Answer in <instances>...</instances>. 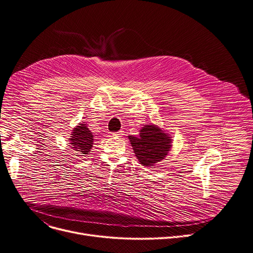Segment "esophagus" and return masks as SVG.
<instances>
[{
	"label": "esophagus",
	"mask_w": 253,
	"mask_h": 253,
	"mask_svg": "<svg viewBox=\"0 0 253 253\" xmlns=\"http://www.w3.org/2000/svg\"><path fill=\"white\" fill-rule=\"evenodd\" d=\"M123 134V132L122 131H119V132H116V133H113V135L114 136H121Z\"/></svg>",
	"instance_id": "esophagus-1"
}]
</instances>
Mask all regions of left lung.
I'll return each instance as SVG.
<instances>
[{
    "instance_id": "1",
    "label": "left lung",
    "mask_w": 253,
    "mask_h": 253,
    "mask_svg": "<svg viewBox=\"0 0 253 253\" xmlns=\"http://www.w3.org/2000/svg\"><path fill=\"white\" fill-rule=\"evenodd\" d=\"M135 156L143 167H153L166 158L171 148L172 139L169 133L154 124L141 128L139 135H129Z\"/></svg>"
}]
</instances>
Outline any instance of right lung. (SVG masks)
<instances>
[{"instance_id":"add662e5","label":"right lung","mask_w":253,"mask_h":253,"mask_svg":"<svg viewBox=\"0 0 253 253\" xmlns=\"http://www.w3.org/2000/svg\"><path fill=\"white\" fill-rule=\"evenodd\" d=\"M72 149L81 154H88L94 144V135L89 131L84 122L79 123L68 138Z\"/></svg>"}]
</instances>
